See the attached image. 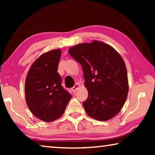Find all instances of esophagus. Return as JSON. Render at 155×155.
<instances>
[{
  "mask_svg": "<svg viewBox=\"0 0 155 155\" xmlns=\"http://www.w3.org/2000/svg\"><path fill=\"white\" fill-rule=\"evenodd\" d=\"M80 87H81V85H80V84H79V83H76L75 85H74V87L71 88V91H72V92H75V91L77 90V89H78V88H79Z\"/></svg>",
  "mask_w": 155,
  "mask_h": 155,
  "instance_id": "1",
  "label": "esophagus"
}]
</instances>
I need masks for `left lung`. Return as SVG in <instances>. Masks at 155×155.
<instances>
[{
    "instance_id": "1",
    "label": "left lung",
    "mask_w": 155,
    "mask_h": 155,
    "mask_svg": "<svg viewBox=\"0 0 155 155\" xmlns=\"http://www.w3.org/2000/svg\"><path fill=\"white\" fill-rule=\"evenodd\" d=\"M68 52L83 68L88 98L83 103L89 116L99 121L115 117L128 92L127 68L119 52L98 40L70 47Z\"/></svg>"
}]
</instances>
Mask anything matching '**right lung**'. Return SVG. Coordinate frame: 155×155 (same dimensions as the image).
I'll return each instance as SVG.
<instances>
[{
	"mask_svg": "<svg viewBox=\"0 0 155 155\" xmlns=\"http://www.w3.org/2000/svg\"><path fill=\"white\" fill-rule=\"evenodd\" d=\"M61 54L59 48L41 54L31 65L26 77V103L36 117L46 122L59 118L72 98L61 86L57 72Z\"/></svg>",
	"mask_w": 155,
	"mask_h": 155,
	"instance_id": "right-lung-1",
	"label": "right lung"
}]
</instances>
